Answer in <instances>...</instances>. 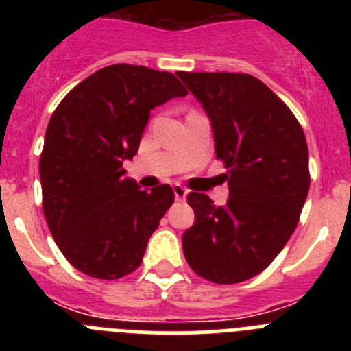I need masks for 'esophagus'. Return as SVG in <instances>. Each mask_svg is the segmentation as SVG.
<instances>
[{"mask_svg": "<svg viewBox=\"0 0 351 351\" xmlns=\"http://www.w3.org/2000/svg\"><path fill=\"white\" fill-rule=\"evenodd\" d=\"M173 195H176V200H184L186 195H188V190L182 188L181 184H176L173 186Z\"/></svg>", "mask_w": 351, "mask_h": 351, "instance_id": "34e87169", "label": "esophagus"}]
</instances>
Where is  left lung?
I'll use <instances>...</instances> for the list:
<instances>
[{
  "label": "left lung",
  "instance_id": "left-lung-1",
  "mask_svg": "<svg viewBox=\"0 0 351 351\" xmlns=\"http://www.w3.org/2000/svg\"><path fill=\"white\" fill-rule=\"evenodd\" d=\"M210 121L214 153L225 161L228 200L188 195L195 223L182 234L190 267L234 285L260 274L299 223L309 191V153L299 121L255 77L178 71Z\"/></svg>",
  "mask_w": 351,
  "mask_h": 351
}]
</instances>
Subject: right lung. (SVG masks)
<instances>
[{"instance_id": "1", "label": "right lung", "mask_w": 351, "mask_h": 351, "mask_svg": "<svg viewBox=\"0 0 351 351\" xmlns=\"http://www.w3.org/2000/svg\"><path fill=\"white\" fill-rule=\"evenodd\" d=\"M186 95L169 71L112 64L54 110L40 156L43 214L77 271L117 280L141 265L173 191L169 184L141 190L123 163L137 154L151 110Z\"/></svg>"}]
</instances>
